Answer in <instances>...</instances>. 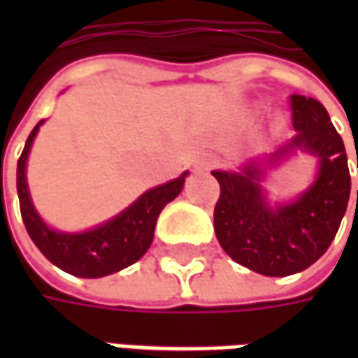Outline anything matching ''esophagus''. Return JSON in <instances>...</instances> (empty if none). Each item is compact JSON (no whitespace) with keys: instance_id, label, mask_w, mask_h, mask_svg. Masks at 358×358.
Segmentation results:
<instances>
[{"instance_id":"34e87169","label":"esophagus","mask_w":358,"mask_h":358,"mask_svg":"<svg viewBox=\"0 0 358 358\" xmlns=\"http://www.w3.org/2000/svg\"><path fill=\"white\" fill-rule=\"evenodd\" d=\"M213 166H215V161L209 159V157H203V159H199V161L195 163V171H210Z\"/></svg>"}]
</instances>
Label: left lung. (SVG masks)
I'll return each instance as SVG.
<instances>
[{"label":"left lung","instance_id":"1","mask_svg":"<svg viewBox=\"0 0 358 358\" xmlns=\"http://www.w3.org/2000/svg\"><path fill=\"white\" fill-rule=\"evenodd\" d=\"M289 103L295 136L285 145L249 159L240 171H213L220 184L218 243L236 263L263 276H289L316 263L336 238L351 194L345 145L328 110L305 95H292ZM295 150L319 159L315 182L292 202L272 203L262 186L266 171Z\"/></svg>","mask_w":358,"mask_h":358}]
</instances>
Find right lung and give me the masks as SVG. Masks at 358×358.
Instances as JSON below:
<instances>
[{"instance_id": "obj_1", "label": "right lung", "mask_w": 358, "mask_h": 358, "mask_svg": "<svg viewBox=\"0 0 358 358\" xmlns=\"http://www.w3.org/2000/svg\"><path fill=\"white\" fill-rule=\"evenodd\" d=\"M42 124L43 120H40L30 132L17 163L20 215L36 248L42 251L50 263L78 278L109 276L140 261L153 241L161 210L166 203L178 197L189 172H182L178 178L143 192L132 205H128L122 213L103 224L90 228L86 232H61L43 222L28 192V153Z\"/></svg>"}]
</instances>
